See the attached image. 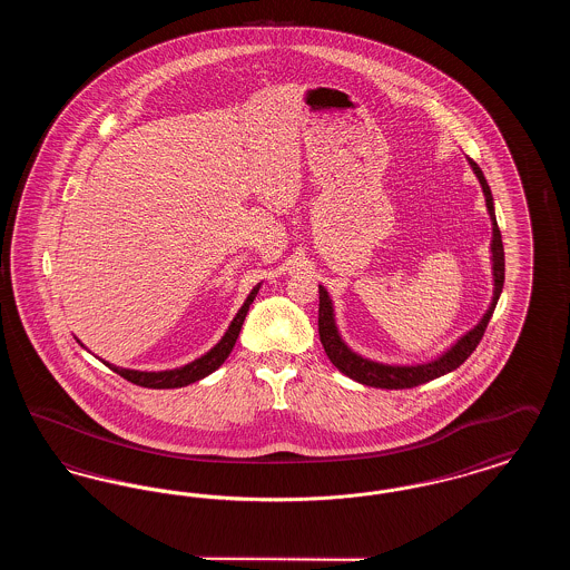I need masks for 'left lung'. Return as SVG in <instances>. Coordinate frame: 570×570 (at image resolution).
Wrapping results in <instances>:
<instances>
[{
  "label": "left lung",
  "mask_w": 570,
  "mask_h": 570,
  "mask_svg": "<svg viewBox=\"0 0 570 570\" xmlns=\"http://www.w3.org/2000/svg\"><path fill=\"white\" fill-rule=\"evenodd\" d=\"M470 168L474 170L483 194H485V205H488L489 219H491V275H493V297L489 303L483 318L472 326L468 333H463L455 344H451L442 354H438L432 361H421V363H412V365H397V363H380L374 358H367L363 354L353 351L340 328L335 323V307L331 295L326 293L325 286L318 284V293H321V305H318V333H321V342L325 348L326 356L331 358V363L348 379L356 380L365 386H376V389H412L419 384H425L430 380L440 379L453 370H458L461 363L472 354V351L479 346L483 333L489 325V318L498 305V298L504 286V245H502V235L498 228V219H495V209H493V196L489 190L488 179L483 175V170L479 168V164L468 158Z\"/></svg>",
  "instance_id": "obj_1"
}]
</instances>
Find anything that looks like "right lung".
Segmentation results:
<instances>
[{"instance_id": "right-lung-1", "label": "right lung", "mask_w": 570, "mask_h": 570, "mask_svg": "<svg viewBox=\"0 0 570 570\" xmlns=\"http://www.w3.org/2000/svg\"><path fill=\"white\" fill-rule=\"evenodd\" d=\"M261 284L258 282L249 295L245 297L244 305L239 307V312L235 314V318L230 321V325L226 328V333L222 335V340L217 342L216 346L212 351H207L205 354H200L198 358H194L190 363L181 365V367H175V370H163V372H140V370H128V367H117L109 361L100 358L105 365H109L110 370L115 374H119L121 379L130 380L138 386H147V389H179V386H188L191 382H198V380L214 374L217 367L228 358V354L233 353V346L239 337V331L244 326L245 316H247V309L252 305V301L258 295L261 291ZM82 346L81 340H77Z\"/></svg>"}]
</instances>
